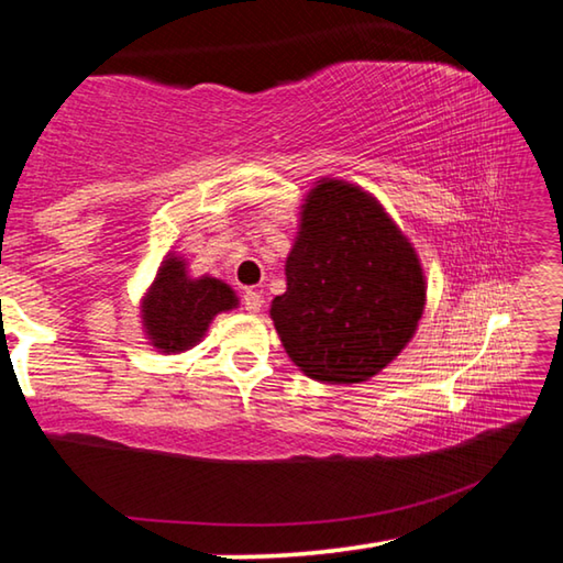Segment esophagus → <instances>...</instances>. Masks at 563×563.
<instances>
[{"label":"esophagus","instance_id":"obj_1","mask_svg":"<svg viewBox=\"0 0 563 563\" xmlns=\"http://www.w3.org/2000/svg\"><path fill=\"white\" fill-rule=\"evenodd\" d=\"M243 305H245L247 312H261V308H263V295H261L258 290H245Z\"/></svg>","mask_w":563,"mask_h":563}]
</instances>
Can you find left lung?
Returning a JSON list of instances; mask_svg holds the SVG:
<instances>
[{"mask_svg":"<svg viewBox=\"0 0 563 563\" xmlns=\"http://www.w3.org/2000/svg\"><path fill=\"white\" fill-rule=\"evenodd\" d=\"M271 318L288 357L330 385L365 383L415 338L424 268L385 206L345 178H320L300 206Z\"/></svg>","mask_w":563,"mask_h":563,"instance_id":"8db88e82","label":"left lung"}]
</instances>
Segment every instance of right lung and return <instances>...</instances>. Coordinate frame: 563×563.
<instances>
[{"label":"right lung","instance_id":"1","mask_svg":"<svg viewBox=\"0 0 563 563\" xmlns=\"http://www.w3.org/2000/svg\"><path fill=\"white\" fill-rule=\"evenodd\" d=\"M233 308L238 295L231 285L213 275L194 278L184 255L168 251L141 298V330L151 347L180 355L206 338L216 316Z\"/></svg>","mask_w":563,"mask_h":563}]
</instances>
